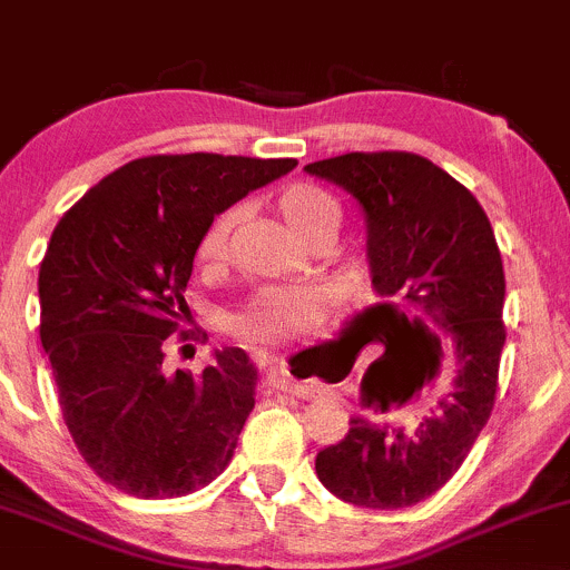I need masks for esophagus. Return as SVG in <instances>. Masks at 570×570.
Returning <instances> with one entry per match:
<instances>
[{
	"label": "esophagus",
	"instance_id": "1",
	"mask_svg": "<svg viewBox=\"0 0 570 570\" xmlns=\"http://www.w3.org/2000/svg\"><path fill=\"white\" fill-rule=\"evenodd\" d=\"M263 371H266V379L272 381V384L283 386L285 392H291V395H296V397H304V401L324 395V384H321V381L291 379V375L283 371V365H277V362H268V365H263Z\"/></svg>",
	"mask_w": 570,
	"mask_h": 570
}]
</instances>
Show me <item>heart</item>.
I'll use <instances>...</instances> for the list:
<instances>
[{
	"label": "heart",
	"instance_id": "b5f03b06",
	"mask_svg": "<svg viewBox=\"0 0 570 570\" xmlns=\"http://www.w3.org/2000/svg\"><path fill=\"white\" fill-rule=\"evenodd\" d=\"M277 210L298 238L340 225V205L313 184H291L277 195ZM236 208L222 210L205 227L197 244L199 266L214 268L227 257V242L236 225ZM337 293L332 285H263L233 313L230 328L246 343L283 345L318 332L334 313Z\"/></svg>",
	"mask_w": 570,
	"mask_h": 570
}]
</instances>
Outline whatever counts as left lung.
<instances>
[{
    "instance_id": "obj_1",
    "label": "left lung",
    "mask_w": 570,
    "mask_h": 570,
    "mask_svg": "<svg viewBox=\"0 0 570 570\" xmlns=\"http://www.w3.org/2000/svg\"><path fill=\"white\" fill-rule=\"evenodd\" d=\"M304 173L360 203L379 307L392 328L416 332L397 365L371 375V401L386 412L416 381L436 379L431 412L414 428L351 416V431L321 450L315 472L343 502L409 508L459 472L494 409L504 345L500 246L472 191L416 154H345Z\"/></svg>"
}]
</instances>
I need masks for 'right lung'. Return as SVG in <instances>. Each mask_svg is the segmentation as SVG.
Listing matches in <instances>:
<instances>
[{"instance_id": "1", "label": "right lung", "mask_w": 570, "mask_h": 570, "mask_svg": "<svg viewBox=\"0 0 570 570\" xmlns=\"http://www.w3.org/2000/svg\"><path fill=\"white\" fill-rule=\"evenodd\" d=\"M293 167L296 158H134L51 233L38 274L40 343L81 459L115 489L142 500L191 494L236 453L255 365L222 348L203 373L169 371L167 337L189 315L184 293L205 227Z\"/></svg>"}]
</instances>
